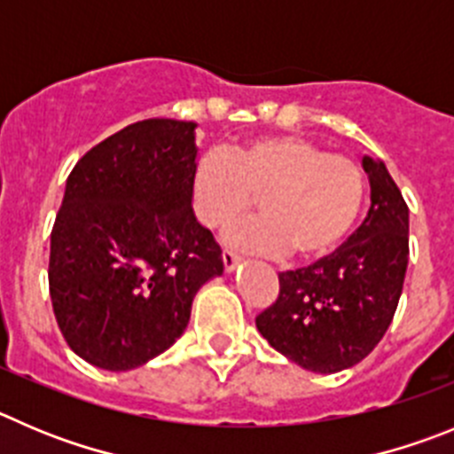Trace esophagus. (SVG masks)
<instances>
[{
	"mask_svg": "<svg viewBox=\"0 0 454 454\" xmlns=\"http://www.w3.org/2000/svg\"><path fill=\"white\" fill-rule=\"evenodd\" d=\"M222 260H223V267H226V271H235L237 264L242 262V257L237 255V253H232V251H223Z\"/></svg>",
	"mask_w": 454,
	"mask_h": 454,
	"instance_id": "1",
	"label": "esophagus"
}]
</instances>
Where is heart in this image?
Segmentation results:
<instances>
[{
  "label": "heart",
  "instance_id": "b5f03b06",
  "mask_svg": "<svg viewBox=\"0 0 454 454\" xmlns=\"http://www.w3.org/2000/svg\"><path fill=\"white\" fill-rule=\"evenodd\" d=\"M366 181L353 158L296 136H260L232 153L207 151L192 171V207L207 228L242 217L260 197L262 215L237 223L226 242L267 255L317 260L355 226Z\"/></svg>",
  "mask_w": 454,
  "mask_h": 454
}]
</instances>
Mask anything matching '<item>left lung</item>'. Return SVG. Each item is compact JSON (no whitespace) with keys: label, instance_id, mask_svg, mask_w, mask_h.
Here are the masks:
<instances>
[{"label":"left lung","instance_id":"8db88e82","mask_svg":"<svg viewBox=\"0 0 454 454\" xmlns=\"http://www.w3.org/2000/svg\"><path fill=\"white\" fill-rule=\"evenodd\" d=\"M371 207L362 226L330 255L278 273L276 303L257 314L269 344L314 373L355 366L385 337L410 260V207L385 162L362 158Z\"/></svg>","mask_w":454,"mask_h":454}]
</instances>
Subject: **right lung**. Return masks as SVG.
<instances>
[{
  "label": "right lung",
  "mask_w": 454,
  "mask_h": 454,
  "mask_svg": "<svg viewBox=\"0 0 454 454\" xmlns=\"http://www.w3.org/2000/svg\"><path fill=\"white\" fill-rule=\"evenodd\" d=\"M197 124L145 120L85 153L65 185L49 253V294L65 341L106 371L165 353L222 248L192 210Z\"/></svg>",
  "instance_id": "obj_1"
}]
</instances>
